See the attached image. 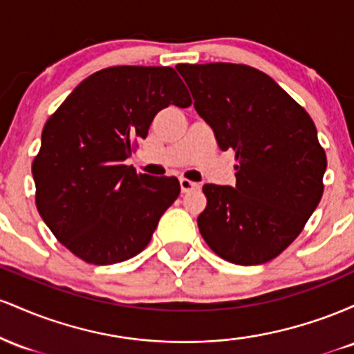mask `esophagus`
<instances>
[{
	"mask_svg": "<svg viewBox=\"0 0 354 354\" xmlns=\"http://www.w3.org/2000/svg\"><path fill=\"white\" fill-rule=\"evenodd\" d=\"M180 185H181V191H183V193H189V191L200 189V185H198V183L186 180V178H181Z\"/></svg>",
	"mask_w": 354,
	"mask_h": 354,
	"instance_id": "obj_1",
	"label": "esophagus"
}]
</instances>
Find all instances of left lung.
Returning <instances> with one entry per match:
<instances>
[{
	"instance_id": "8db88e82",
	"label": "left lung",
	"mask_w": 354,
	"mask_h": 354,
	"mask_svg": "<svg viewBox=\"0 0 354 354\" xmlns=\"http://www.w3.org/2000/svg\"><path fill=\"white\" fill-rule=\"evenodd\" d=\"M218 146L236 153V186L205 185L203 239L241 266L263 265L301 233L323 196L326 153L313 120L273 78L233 63L178 64Z\"/></svg>"
}]
</instances>
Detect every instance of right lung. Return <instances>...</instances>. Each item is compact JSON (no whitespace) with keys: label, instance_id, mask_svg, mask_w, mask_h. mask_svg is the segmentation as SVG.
<instances>
[{"label":"right lung","instance_id":"1","mask_svg":"<svg viewBox=\"0 0 354 354\" xmlns=\"http://www.w3.org/2000/svg\"><path fill=\"white\" fill-rule=\"evenodd\" d=\"M169 104H191L173 68L113 66L81 81L44 124L31 166L36 208L83 261L115 265L141 253L180 196L174 176L138 174L124 165Z\"/></svg>","mask_w":354,"mask_h":354}]
</instances>
